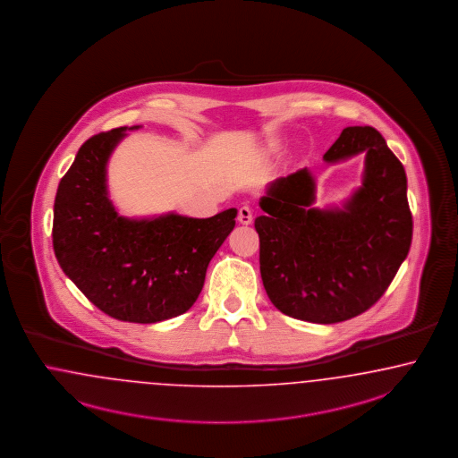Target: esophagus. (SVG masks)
<instances>
[{
	"instance_id": "34e87169",
	"label": "esophagus",
	"mask_w": 458,
	"mask_h": 458,
	"mask_svg": "<svg viewBox=\"0 0 458 458\" xmlns=\"http://www.w3.org/2000/svg\"><path fill=\"white\" fill-rule=\"evenodd\" d=\"M238 223L242 225H250L252 223V209L249 206H242L238 209Z\"/></svg>"
}]
</instances>
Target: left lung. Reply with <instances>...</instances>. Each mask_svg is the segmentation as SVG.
<instances>
[{
    "label": "left lung",
    "mask_w": 458,
    "mask_h": 458,
    "mask_svg": "<svg viewBox=\"0 0 458 458\" xmlns=\"http://www.w3.org/2000/svg\"><path fill=\"white\" fill-rule=\"evenodd\" d=\"M365 155L361 185L341 206L315 208L309 168L269 183L259 199L260 276L276 309L313 324H335L380 300L412 240L407 177L384 136L343 129L324 155L329 165Z\"/></svg>",
    "instance_id": "8db88e82"
}]
</instances>
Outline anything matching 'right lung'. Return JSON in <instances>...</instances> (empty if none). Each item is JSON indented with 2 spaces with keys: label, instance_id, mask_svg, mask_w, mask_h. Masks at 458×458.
<instances>
[{
  "label": "right lung",
  "instance_id": "right-lung-1",
  "mask_svg": "<svg viewBox=\"0 0 458 458\" xmlns=\"http://www.w3.org/2000/svg\"><path fill=\"white\" fill-rule=\"evenodd\" d=\"M140 128L100 132L78 149L55 192L53 245L64 275L95 307L117 320L155 324L194 305L237 209L211 218L119 215L107 165L128 131Z\"/></svg>",
  "mask_w": 458,
  "mask_h": 458
}]
</instances>
